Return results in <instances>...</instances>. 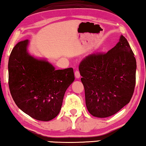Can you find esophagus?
I'll return each mask as SVG.
<instances>
[{"label": "esophagus", "instance_id": "esophagus-1", "mask_svg": "<svg viewBox=\"0 0 146 146\" xmlns=\"http://www.w3.org/2000/svg\"><path fill=\"white\" fill-rule=\"evenodd\" d=\"M74 74H75V76H76V78H80V72L79 71L76 70Z\"/></svg>", "mask_w": 146, "mask_h": 146}]
</instances>
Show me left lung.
I'll list each match as a JSON object with an SVG mask.
<instances>
[{
	"label": "left lung",
	"mask_w": 146,
	"mask_h": 146,
	"mask_svg": "<svg viewBox=\"0 0 146 146\" xmlns=\"http://www.w3.org/2000/svg\"><path fill=\"white\" fill-rule=\"evenodd\" d=\"M89 113L112 116L130 102L136 84V61L123 35L107 52L89 54L79 66Z\"/></svg>",
	"instance_id": "1"
}]
</instances>
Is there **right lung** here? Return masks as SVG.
Returning a JSON list of instances; mask_svg holds the SVG:
<instances>
[{
    "instance_id": "1",
    "label": "right lung",
    "mask_w": 146,
    "mask_h": 146,
    "mask_svg": "<svg viewBox=\"0 0 146 146\" xmlns=\"http://www.w3.org/2000/svg\"><path fill=\"white\" fill-rule=\"evenodd\" d=\"M27 39L18 42L8 60V85L19 109L33 119L48 121L60 111L65 92L74 80L72 68L55 70L31 56Z\"/></svg>"
}]
</instances>
